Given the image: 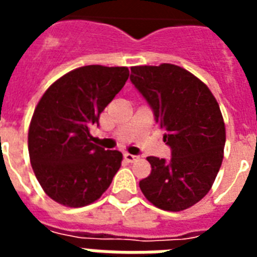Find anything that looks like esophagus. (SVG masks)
Masks as SVG:
<instances>
[{
    "label": "esophagus",
    "instance_id": "34e87169",
    "mask_svg": "<svg viewBox=\"0 0 257 257\" xmlns=\"http://www.w3.org/2000/svg\"><path fill=\"white\" fill-rule=\"evenodd\" d=\"M124 159L128 161V163H133V161H136L139 157L135 156V155H131V153H124Z\"/></svg>",
    "mask_w": 257,
    "mask_h": 257
}]
</instances>
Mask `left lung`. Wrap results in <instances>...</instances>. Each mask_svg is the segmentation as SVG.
<instances>
[{
    "label": "left lung",
    "instance_id": "1",
    "mask_svg": "<svg viewBox=\"0 0 257 257\" xmlns=\"http://www.w3.org/2000/svg\"><path fill=\"white\" fill-rule=\"evenodd\" d=\"M131 72L172 156L147 159L152 171L140 189L155 207L184 211L207 195L221 167L225 125L220 106L203 81L177 65L133 66Z\"/></svg>",
    "mask_w": 257,
    "mask_h": 257
}]
</instances>
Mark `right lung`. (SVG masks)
Wrapping results in <instances>:
<instances>
[{
	"label": "right lung",
	"mask_w": 257,
	"mask_h": 257,
	"mask_svg": "<svg viewBox=\"0 0 257 257\" xmlns=\"http://www.w3.org/2000/svg\"><path fill=\"white\" fill-rule=\"evenodd\" d=\"M128 77L126 66H81L53 82L38 101L28 148L34 175L54 201L85 207L112 183L122 155L93 144L90 128Z\"/></svg>",
	"instance_id": "right-lung-1"
}]
</instances>
